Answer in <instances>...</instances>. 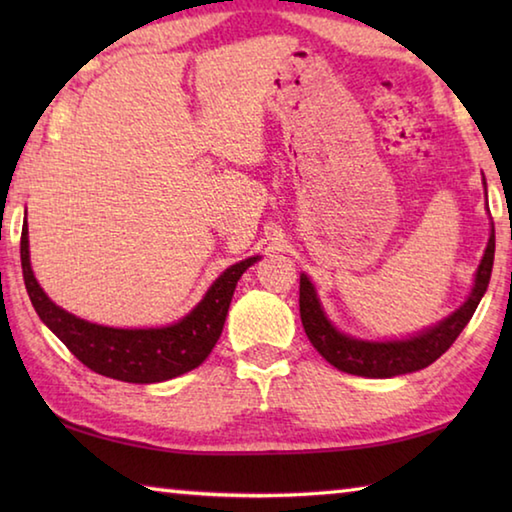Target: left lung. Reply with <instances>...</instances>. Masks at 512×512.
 Here are the masks:
<instances>
[{
    "instance_id": "left-lung-1",
    "label": "left lung",
    "mask_w": 512,
    "mask_h": 512,
    "mask_svg": "<svg viewBox=\"0 0 512 512\" xmlns=\"http://www.w3.org/2000/svg\"><path fill=\"white\" fill-rule=\"evenodd\" d=\"M492 262H495V228L485 248V255L479 264V271L474 277V289L470 298L458 307L452 316L445 318L443 323L427 329L413 339L404 341H386V343H370L357 341L352 336L336 332L332 323L325 318L316 291L311 287L309 277L300 275V318L302 327L309 336L314 348L323 354V359L332 363L334 368L350 375L359 377H395L406 375L431 366L433 361L452 348V343L463 332V327L470 323L472 314L479 307L485 289H488Z\"/></svg>"
}]
</instances>
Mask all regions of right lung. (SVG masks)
<instances>
[{
    "mask_svg": "<svg viewBox=\"0 0 512 512\" xmlns=\"http://www.w3.org/2000/svg\"><path fill=\"white\" fill-rule=\"evenodd\" d=\"M29 228L24 223L20 239V259L24 284H27L33 309L42 323L54 332L67 350L83 366L103 377L128 381V384H155L167 381L201 366L219 341L232 293L250 264L257 257L230 266L216 280L198 307L176 325L160 329H115L88 323L65 309L56 307L40 289L29 262Z\"/></svg>",
    "mask_w": 512,
    "mask_h": 512,
    "instance_id": "1",
    "label": "right lung"
}]
</instances>
